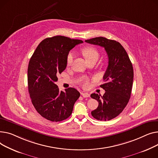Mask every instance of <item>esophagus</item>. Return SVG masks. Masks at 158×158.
Listing matches in <instances>:
<instances>
[{"label":"esophagus","mask_w":158,"mask_h":158,"mask_svg":"<svg viewBox=\"0 0 158 158\" xmlns=\"http://www.w3.org/2000/svg\"><path fill=\"white\" fill-rule=\"evenodd\" d=\"M81 94L83 98H89L90 96L89 94L87 93V92H81Z\"/></svg>","instance_id":"34e87169"}]
</instances>
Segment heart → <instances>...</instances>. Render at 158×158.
<instances>
[{
    "label": "heart",
    "mask_w": 158,
    "mask_h": 158,
    "mask_svg": "<svg viewBox=\"0 0 158 158\" xmlns=\"http://www.w3.org/2000/svg\"><path fill=\"white\" fill-rule=\"evenodd\" d=\"M83 55H84V57H85L87 61L93 59L94 58H98L99 57V53L98 50L93 48V47H90V46H89V47H86L82 51ZM73 57H74V54L73 52H70L68 55H67V58H66V62L68 65H69L71 64L73 60ZM81 83L83 87H87L89 83V80L87 78H83L81 80Z\"/></svg>",
    "instance_id": "b5f03b06"
}]
</instances>
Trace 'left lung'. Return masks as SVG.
<instances>
[{"label":"left lung","instance_id":"1","mask_svg":"<svg viewBox=\"0 0 158 158\" xmlns=\"http://www.w3.org/2000/svg\"><path fill=\"white\" fill-rule=\"evenodd\" d=\"M86 43L103 47L108 57V66L100 85L105 90L103 96L93 93L90 97L99 103L91 112L99 120H110L121 113L130 99L133 81L132 63L123 46L118 42L103 37L92 38Z\"/></svg>","mask_w":158,"mask_h":158}]
</instances>
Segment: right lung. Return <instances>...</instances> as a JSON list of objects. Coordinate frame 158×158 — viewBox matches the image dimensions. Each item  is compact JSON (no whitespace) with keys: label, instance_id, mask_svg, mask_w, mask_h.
Segmentation results:
<instances>
[{"label":"right lung","instance_id":"1","mask_svg":"<svg viewBox=\"0 0 158 158\" xmlns=\"http://www.w3.org/2000/svg\"><path fill=\"white\" fill-rule=\"evenodd\" d=\"M83 41L56 35L43 40L36 48L28 66V89L31 101L43 117L52 122L66 119L72 114L80 92L75 88L60 91L55 82L65 70L69 52Z\"/></svg>","mask_w":158,"mask_h":158}]
</instances>
